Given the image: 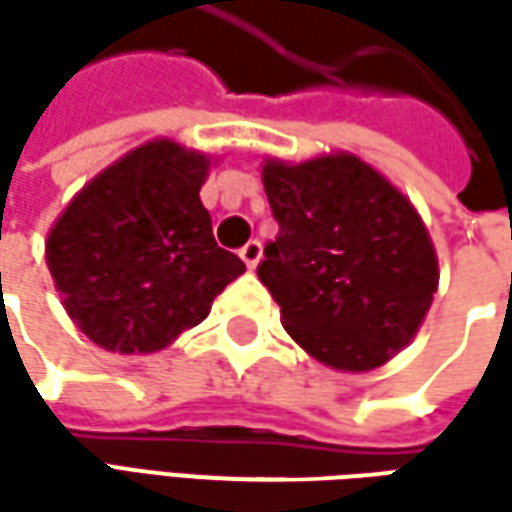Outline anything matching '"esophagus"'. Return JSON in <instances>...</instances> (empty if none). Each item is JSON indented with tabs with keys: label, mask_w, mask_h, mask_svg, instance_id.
Masks as SVG:
<instances>
[{
	"label": "esophagus",
	"mask_w": 512,
	"mask_h": 512,
	"mask_svg": "<svg viewBox=\"0 0 512 512\" xmlns=\"http://www.w3.org/2000/svg\"><path fill=\"white\" fill-rule=\"evenodd\" d=\"M239 256H242V262L253 270V267L259 265V259H262V242H259V239H250V242L239 250Z\"/></svg>",
	"instance_id": "34e87169"
}]
</instances>
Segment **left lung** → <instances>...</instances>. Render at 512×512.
<instances>
[{"label":"left lung","mask_w":512,"mask_h":512,"mask_svg":"<svg viewBox=\"0 0 512 512\" xmlns=\"http://www.w3.org/2000/svg\"><path fill=\"white\" fill-rule=\"evenodd\" d=\"M276 242L256 273L282 325L336 370H373L413 339L439 285L419 213L356 156L267 162Z\"/></svg>","instance_id":"8db88e82"}]
</instances>
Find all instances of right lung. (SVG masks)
<instances>
[{
	"label": "right lung",
	"instance_id": "add662e5",
	"mask_svg": "<svg viewBox=\"0 0 512 512\" xmlns=\"http://www.w3.org/2000/svg\"><path fill=\"white\" fill-rule=\"evenodd\" d=\"M207 162L148 142L99 173L48 236L70 319L113 353H153L199 325L245 262L216 245L199 199Z\"/></svg>",
	"mask_w": 512,
	"mask_h": 512
}]
</instances>
